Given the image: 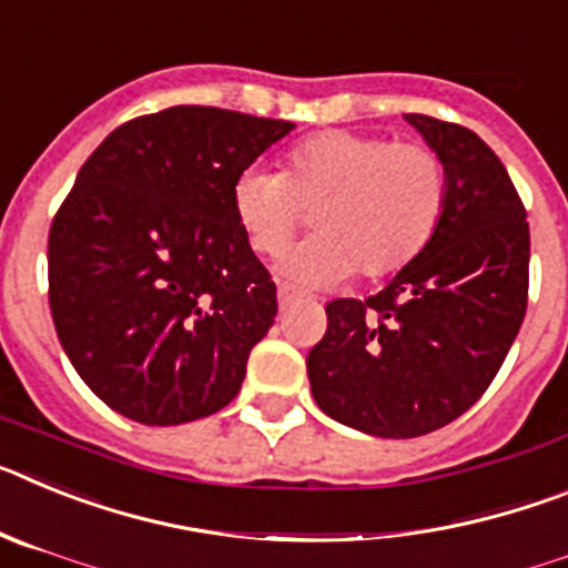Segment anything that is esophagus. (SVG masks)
Returning a JSON list of instances; mask_svg holds the SVG:
<instances>
[{
  "mask_svg": "<svg viewBox=\"0 0 568 568\" xmlns=\"http://www.w3.org/2000/svg\"><path fill=\"white\" fill-rule=\"evenodd\" d=\"M295 301H298V293H295L290 284H278V307L287 310L290 304H295Z\"/></svg>",
  "mask_w": 568,
  "mask_h": 568,
  "instance_id": "obj_1",
  "label": "esophagus"
}]
</instances>
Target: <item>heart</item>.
Listing matches in <instances>:
<instances>
[{"label": "heart", "mask_w": 568, "mask_h": 568, "mask_svg": "<svg viewBox=\"0 0 568 568\" xmlns=\"http://www.w3.org/2000/svg\"><path fill=\"white\" fill-rule=\"evenodd\" d=\"M449 175L426 142L324 130L293 144L281 173L244 170L233 215L258 255H278L304 227L315 235L287 258V273L333 284L355 273L381 281L413 264L438 230Z\"/></svg>", "instance_id": "1"}]
</instances>
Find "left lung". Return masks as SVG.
Returning <instances> with one entry per match:
<instances>
[{
    "label": "left lung",
    "mask_w": 568,
    "mask_h": 568,
    "mask_svg": "<svg viewBox=\"0 0 568 568\" xmlns=\"http://www.w3.org/2000/svg\"><path fill=\"white\" fill-rule=\"evenodd\" d=\"M406 122L446 164L444 219L381 293L329 301L307 358L315 404L375 438H418L464 415L529 301V222L504 162L469 128L424 113Z\"/></svg>",
    "instance_id": "left-lung-1"
}]
</instances>
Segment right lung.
<instances>
[{
    "instance_id": "right-lung-1",
    "label": "right lung",
    "mask_w": 568,
    "mask_h": 568,
    "mask_svg": "<svg viewBox=\"0 0 568 568\" xmlns=\"http://www.w3.org/2000/svg\"><path fill=\"white\" fill-rule=\"evenodd\" d=\"M293 128L175 104L115 128L79 170L48 235L50 315L70 364L124 418L187 424L239 395L278 301L233 187Z\"/></svg>"
}]
</instances>
